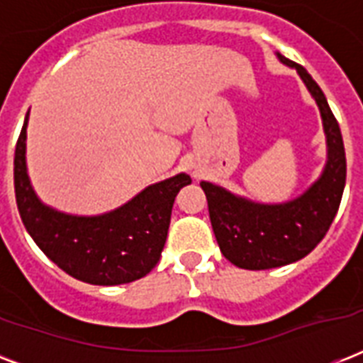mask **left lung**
I'll return each mask as SVG.
<instances>
[{
  "instance_id": "8db88e82",
  "label": "left lung",
  "mask_w": 363,
  "mask_h": 363,
  "mask_svg": "<svg viewBox=\"0 0 363 363\" xmlns=\"http://www.w3.org/2000/svg\"><path fill=\"white\" fill-rule=\"evenodd\" d=\"M282 64L298 71L322 115L328 162L320 179L299 198L265 205L239 198L222 186L201 182L213 232L220 252L242 269H271L298 262L324 239L337 215L347 181V158L339 124L320 86L303 65L277 54Z\"/></svg>"
}]
</instances>
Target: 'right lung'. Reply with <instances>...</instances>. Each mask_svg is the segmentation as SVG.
Here are the masks:
<instances>
[{
  "instance_id": "1",
  "label": "right lung",
  "mask_w": 363,
  "mask_h": 363,
  "mask_svg": "<svg viewBox=\"0 0 363 363\" xmlns=\"http://www.w3.org/2000/svg\"><path fill=\"white\" fill-rule=\"evenodd\" d=\"M26 116L14 148V194L20 218L37 247L79 281L115 286L141 279L158 264L184 173L156 182L118 209L99 216L65 215L47 207L26 169Z\"/></svg>"
}]
</instances>
